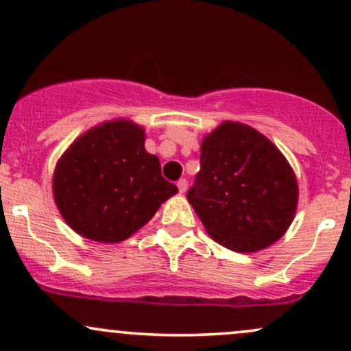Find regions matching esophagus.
Masks as SVG:
<instances>
[{
	"label": "esophagus",
	"mask_w": 351,
	"mask_h": 351,
	"mask_svg": "<svg viewBox=\"0 0 351 351\" xmlns=\"http://www.w3.org/2000/svg\"><path fill=\"white\" fill-rule=\"evenodd\" d=\"M176 186H178L180 193H184V191H186V188H188V180H186V178L178 180V183H176Z\"/></svg>",
	"instance_id": "esophagus-1"
}]
</instances>
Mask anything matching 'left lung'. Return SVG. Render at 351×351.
Here are the masks:
<instances>
[{
  "label": "left lung",
  "instance_id": "8db88e82",
  "mask_svg": "<svg viewBox=\"0 0 351 351\" xmlns=\"http://www.w3.org/2000/svg\"><path fill=\"white\" fill-rule=\"evenodd\" d=\"M199 163L186 198L216 243L256 252L287 231L299 189L271 140L247 125L224 122L204 136Z\"/></svg>",
  "mask_w": 351,
  "mask_h": 351
}]
</instances>
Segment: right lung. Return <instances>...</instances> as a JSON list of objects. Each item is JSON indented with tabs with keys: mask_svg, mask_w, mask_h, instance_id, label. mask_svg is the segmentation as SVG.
Segmentation results:
<instances>
[{
	"mask_svg": "<svg viewBox=\"0 0 351 351\" xmlns=\"http://www.w3.org/2000/svg\"><path fill=\"white\" fill-rule=\"evenodd\" d=\"M52 191L66 223L87 239L120 243L178 191L145 150L143 128L114 120L79 136L60 156Z\"/></svg>",
	"mask_w": 351,
	"mask_h": 351,
	"instance_id": "right-lung-1",
	"label": "right lung"
}]
</instances>
